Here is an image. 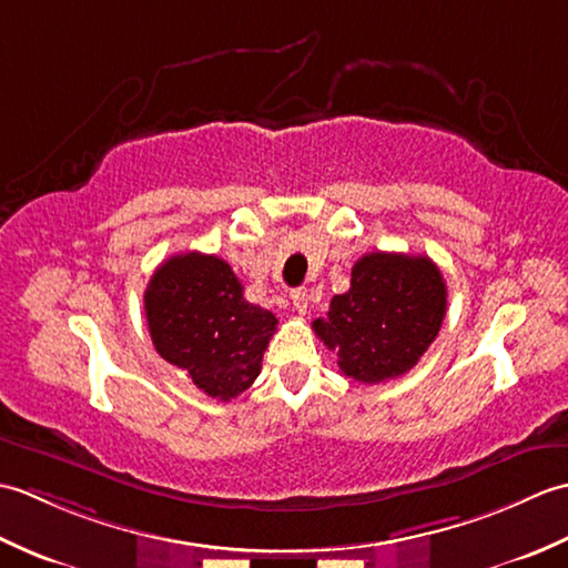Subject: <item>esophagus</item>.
I'll return each instance as SVG.
<instances>
[{"label":"esophagus","instance_id":"34e87169","mask_svg":"<svg viewBox=\"0 0 568 568\" xmlns=\"http://www.w3.org/2000/svg\"><path fill=\"white\" fill-rule=\"evenodd\" d=\"M291 300H293V307H295L297 315H307L310 297H307V291H305V287H295L293 295H291Z\"/></svg>","mask_w":568,"mask_h":568}]
</instances>
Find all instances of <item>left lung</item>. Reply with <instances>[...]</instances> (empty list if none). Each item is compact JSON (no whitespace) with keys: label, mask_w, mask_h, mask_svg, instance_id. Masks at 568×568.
Instances as JSON below:
<instances>
[{"label":"left lung","mask_w":568,"mask_h":568,"mask_svg":"<svg viewBox=\"0 0 568 568\" xmlns=\"http://www.w3.org/2000/svg\"><path fill=\"white\" fill-rule=\"evenodd\" d=\"M446 315V283L427 256L373 251L352 268V287L334 295L327 320L312 329L358 383L403 376L437 339Z\"/></svg>","instance_id":"left-lung-1"}]
</instances>
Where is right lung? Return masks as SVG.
I'll return each mask as SVG.
<instances>
[{
  "mask_svg": "<svg viewBox=\"0 0 568 568\" xmlns=\"http://www.w3.org/2000/svg\"><path fill=\"white\" fill-rule=\"evenodd\" d=\"M143 310L155 352L222 403L258 378L277 329L273 312L246 303L232 265L200 251L178 253L155 268Z\"/></svg>",
  "mask_w": 568,
  "mask_h": 568,
  "instance_id": "1",
  "label": "right lung"
}]
</instances>
